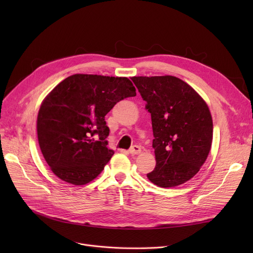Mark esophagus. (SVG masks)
Listing matches in <instances>:
<instances>
[{
	"instance_id": "obj_1",
	"label": "esophagus",
	"mask_w": 253,
	"mask_h": 253,
	"mask_svg": "<svg viewBox=\"0 0 253 253\" xmlns=\"http://www.w3.org/2000/svg\"><path fill=\"white\" fill-rule=\"evenodd\" d=\"M140 152H141V148L139 145H133V147L129 150V153L131 155H138Z\"/></svg>"
}]
</instances>
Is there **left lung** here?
Instances as JSON below:
<instances>
[{"mask_svg": "<svg viewBox=\"0 0 253 253\" xmlns=\"http://www.w3.org/2000/svg\"><path fill=\"white\" fill-rule=\"evenodd\" d=\"M151 114L156 167L148 178L172 188L194 177L210 152L213 124L204 99L173 76L132 77Z\"/></svg>", "mask_w": 253, "mask_h": 253, "instance_id": "8db88e82", "label": "left lung"}]
</instances>
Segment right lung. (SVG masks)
Here are the masks:
<instances>
[{"instance_id": "right-lung-1", "label": "right lung", "mask_w": 253, "mask_h": 253, "mask_svg": "<svg viewBox=\"0 0 253 253\" xmlns=\"http://www.w3.org/2000/svg\"><path fill=\"white\" fill-rule=\"evenodd\" d=\"M135 95L125 77L76 74L53 89L37 120L40 149L53 173L75 185L96 178L114 155L106 147L104 117L117 102Z\"/></svg>"}]
</instances>
